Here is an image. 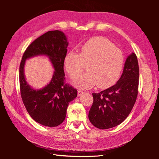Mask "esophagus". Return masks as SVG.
<instances>
[{"mask_svg":"<svg viewBox=\"0 0 159 159\" xmlns=\"http://www.w3.org/2000/svg\"><path fill=\"white\" fill-rule=\"evenodd\" d=\"M83 93H84V92H83V91H81V90H79V91H78V96H81V95H83Z\"/></svg>","mask_w":159,"mask_h":159,"instance_id":"obj_1","label":"esophagus"}]
</instances>
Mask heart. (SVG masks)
I'll return each instance as SVG.
<instances>
[{
	"label": "heart",
	"instance_id": "obj_1",
	"mask_svg": "<svg viewBox=\"0 0 159 159\" xmlns=\"http://www.w3.org/2000/svg\"><path fill=\"white\" fill-rule=\"evenodd\" d=\"M124 62L122 51L102 37L89 39L82 46L80 54L71 51L64 59L66 70L72 78L79 75L87 66L88 72L73 81L76 87L83 89L96 85L100 88L109 87L120 77Z\"/></svg>",
	"mask_w": 159,
	"mask_h": 159
}]
</instances>
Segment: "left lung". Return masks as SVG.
I'll use <instances>...</instances> for the list:
<instances>
[{
    "label": "left lung",
    "mask_w": 159,
    "mask_h": 159,
    "mask_svg": "<svg viewBox=\"0 0 159 159\" xmlns=\"http://www.w3.org/2000/svg\"><path fill=\"white\" fill-rule=\"evenodd\" d=\"M139 69L135 54L132 52L125 61L123 73L116 85L100 93H93V102L89 120L94 126L108 129L122 123L136 102Z\"/></svg>",
    "instance_id": "obj_1"
}]
</instances>
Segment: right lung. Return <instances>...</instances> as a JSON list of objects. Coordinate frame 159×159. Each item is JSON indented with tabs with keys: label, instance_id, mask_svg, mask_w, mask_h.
<instances>
[{
	"label": "right lung",
	"instance_id": "right-lung-1",
	"mask_svg": "<svg viewBox=\"0 0 159 159\" xmlns=\"http://www.w3.org/2000/svg\"><path fill=\"white\" fill-rule=\"evenodd\" d=\"M67 46L68 42L62 31H48L27 47L20 63V88L23 103L30 116L43 126L55 127L61 124L69 103L77 96V90L64 83L63 65ZM38 56L48 57L55 71L48 85L35 90L26 81L24 65L26 59Z\"/></svg>",
	"mask_w": 159,
	"mask_h": 159
}]
</instances>
